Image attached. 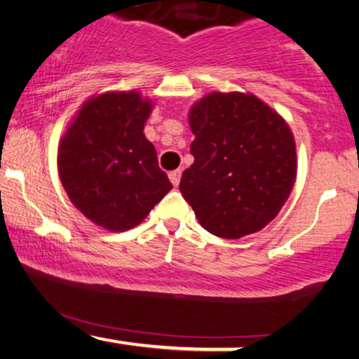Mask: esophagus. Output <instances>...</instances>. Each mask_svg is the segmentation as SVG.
I'll return each mask as SVG.
<instances>
[{
	"mask_svg": "<svg viewBox=\"0 0 359 359\" xmlns=\"http://www.w3.org/2000/svg\"><path fill=\"white\" fill-rule=\"evenodd\" d=\"M180 175H182V172L179 170V168H177V170H172L170 174H168V179H170V182L175 185H179V182H180Z\"/></svg>",
	"mask_w": 359,
	"mask_h": 359,
	"instance_id": "1",
	"label": "esophagus"
}]
</instances>
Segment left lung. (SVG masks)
I'll list each match as a JSON object with an SVG mask.
<instances>
[{
	"mask_svg": "<svg viewBox=\"0 0 359 359\" xmlns=\"http://www.w3.org/2000/svg\"><path fill=\"white\" fill-rule=\"evenodd\" d=\"M194 163L180 192L205 231L238 240L265 228L297 174L290 128L258 97L212 93L189 114Z\"/></svg>",
	"mask_w": 359,
	"mask_h": 359,
	"instance_id": "8db88e82",
	"label": "left lung"
}]
</instances>
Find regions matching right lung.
Here are the masks:
<instances>
[{
  "mask_svg": "<svg viewBox=\"0 0 359 359\" xmlns=\"http://www.w3.org/2000/svg\"><path fill=\"white\" fill-rule=\"evenodd\" d=\"M151 102L106 93L84 102L59 147V175L71 203L109 231L140 224L172 189L143 135Z\"/></svg>",
  "mask_w": 359,
  "mask_h": 359,
  "instance_id": "1",
  "label": "right lung"
}]
</instances>
